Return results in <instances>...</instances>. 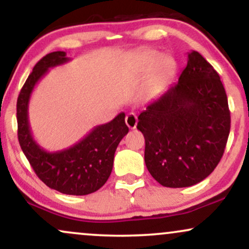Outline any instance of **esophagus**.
I'll return each instance as SVG.
<instances>
[{
	"mask_svg": "<svg viewBox=\"0 0 249 249\" xmlns=\"http://www.w3.org/2000/svg\"><path fill=\"white\" fill-rule=\"evenodd\" d=\"M137 122H138V119H137V116L134 115V113H128V115L125 117V123H126V125L130 128H136Z\"/></svg>",
	"mask_w": 249,
	"mask_h": 249,
	"instance_id": "1",
	"label": "esophagus"
}]
</instances>
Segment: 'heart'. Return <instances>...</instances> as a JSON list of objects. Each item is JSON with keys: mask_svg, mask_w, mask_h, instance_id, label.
Returning a JSON list of instances; mask_svg holds the SVG:
<instances>
[{"mask_svg": "<svg viewBox=\"0 0 249 249\" xmlns=\"http://www.w3.org/2000/svg\"><path fill=\"white\" fill-rule=\"evenodd\" d=\"M153 59L154 53H150V55L142 57V64L141 67H139L141 72H146L148 70V67L151 65V63L153 62ZM174 65H176V63H174V59L171 56L164 55L159 57L156 64V70H154L152 78H151V88H158L162 83V81L172 72V70L174 69Z\"/></svg>", "mask_w": 249, "mask_h": 249, "instance_id": "1", "label": "heart"}]
</instances>
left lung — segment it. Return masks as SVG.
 Wrapping results in <instances>:
<instances>
[{
    "instance_id": "left-lung-1",
    "label": "left lung",
    "mask_w": 249,
    "mask_h": 249,
    "mask_svg": "<svg viewBox=\"0 0 249 249\" xmlns=\"http://www.w3.org/2000/svg\"><path fill=\"white\" fill-rule=\"evenodd\" d=\"M145 164L165 187H188L207 178L224 154L231 130L226 91L198 51L174 83L139 115Z\"/></svg>"
}]
</instances>
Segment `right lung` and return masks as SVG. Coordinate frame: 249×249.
<instances>
[{
	"label": "right lung",
	"mask_w": 249,
	"mask_h": 249,
	"mask_svg": "<svg viewBox=\"0 0 249 249\" xmlns=\"http://www.w3.org/2000/svg\"><path fill=\"white\" fill-rule=\"evenodd\" d=\"M64 51L48 53L37 62L17 98L18 142L31 167L48 187L69 196H87L107 182L113 166L116 148L128 132L125 113L107 124L95 126L72 146L48 152L37 144L28 117L30 96L35 85L50 68L69 62Z\"/></svg>",
	"instance_id": "obj_1"
}]
</instances>
